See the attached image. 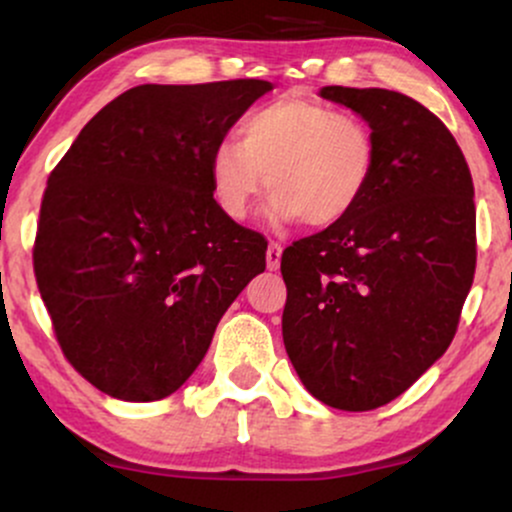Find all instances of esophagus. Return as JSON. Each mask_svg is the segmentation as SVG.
Segmentation results:
<instances>
[{"mask_svg": "<svg viewBox=\"0 0 512 512\" xmlns=\"http://www.w3.org/2000/svg\"><path fill=\"white\" fill-rule=\"evenodd\" d=\"M281 264V245L279 243H269L267 245V269H272V272H276Z\"/></svg>", "mask_w": 512, "mask_h": 512, "instance_id": "esophagus-1", "label": "esophagus"}]
</instances>
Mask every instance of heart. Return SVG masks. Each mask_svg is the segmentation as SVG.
Instances as JSON below:
<instances>
[{
  "label": "heart",
  "mask_w": 512,
  "mask_h": 512,
  "mask_svg": "<svg viewBox=\"0 0 512 512\" xmlns=\"http://www.w3.org/2000/svg\"><path fill=\"white\" fill-rule=\"evenodd\" d=\"M378 166V139L363 117L303 96H281L250 110L238 142L209 156L211 195L228 219L243 221L262 195L274 192V223L305 221L327 228L354 214Z\"/></svg>",
  "instance_id": "1"
}]
</instances>
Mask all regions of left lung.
Segmentation results:
<instances>
[{"instance_id":"8db88e82","label":"left lung","mask_w":512,"mask_h":512,"mask_svg":"<svg viewBox=\"0 0 512 512\" xmlns=\"http://www.w3.org/2000/svg\"><path fill=\"white\" fill-rule=\"evenodd\" d=\"M373 127L378 166L344 221L281 255L284 346L315 399L368 411L402 395L457 332L477 267L474 185L431 110L387 88L325 86Z\"/></svg>"}]
</instances>
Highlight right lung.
<instances>
[{
	"instance_id": "right-lung-1",
	"label": "right lung",
	"mask_w": 512,
	"mask_h": 512,
	"mask_svg": "<svg viewBox=\"0 0 512 512\" xmlns=\"http://www.w3.org/2000/svg\"><path fill=\"white\" fill-rule=\"evenodd\" d=\"M262 79L144 84L98 110L50 173L33 269L62 354L125 402L173 395L267 240L216 207L209 156Z\"/></svg>"
}]
</instances>
